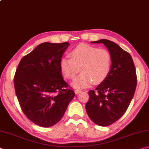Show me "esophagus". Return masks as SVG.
Returning a JSON list of instances; mask_svg holds the SVG:
<instances>
[{"mask_svg": "<svg viewBox=\"0 0 149 149\" xmlns=\"http://www.w3.org/2000/svg\"><path fill=\"white\" fill-rule=\"evenodd\" d=\"M81 93V91L80 90H78V89H75V93L76 95H77V94H79V93Z\"/></svg>", "mask_w": 149, "mask_h": 149, "instance_id": "1", "label": "esophagus"}]
</instances>
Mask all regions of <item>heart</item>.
Returning <instances> with one entry per match:
<instances>
[{
	"label": "heart",
	"mask_w": 149,
	"mask_h": 149,
	"mask_svg": "<svg viewBox=\"0 0 149 149\" xmlns=\"http://www.w3.org/2000/svg\"><path fill=\"white\" fill-rule=\"evenodd\" d=\"M71 58H62L60 66L64 77L72 79L79 72L81 74L73 82V87L83 89L93 84H99L107 77L111 65L108 50L86 44L78 45L70 52Z\"/></svg>",
	"instance_id": "b5f03b06"
}]
</instances>
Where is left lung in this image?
Masks as SVG:
<instances>
[{
	"mask_svg": "<svg viewBox=\"0 0 149 149\" xmlns=\"http://www.w3.org/2000/svg\"><path fill=\"white\" fill-rule=\"evenodd\" d=\"M92 43L107 47L112 64L106 79L89 92L85 109L95 123L108 126L119 120L129 107L137 86L136 70L132 56L115 42L102 39Z\"/></svg>",
	"mask_w": 149,
	"mask_h": 149,
	"instance_id": "8db88e82",
	"label": "left lung"
}]
</instances>
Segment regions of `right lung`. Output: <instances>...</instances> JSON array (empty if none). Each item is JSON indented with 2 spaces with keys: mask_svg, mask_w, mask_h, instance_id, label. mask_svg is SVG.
I'll use <instances>...</instances> for the list:
<instances>
[{
  "mask_svg": "<svg viewBox=\"0 0 149 149\" xmlns=\"http://www.w3.org/2000/svg\"><path fill=\"white\" fill-rule=\"evenodd\" d=\"M68 42H43L22 58L15 74V91L27 118L49 127L62 119L75 93L63 79L60 61Z\"/></svg>",
  "mask_w": 149,
  "mask_h": 149,
  "instance_id": "obj_1",
  "label": "right lung"
}]
</instances>
